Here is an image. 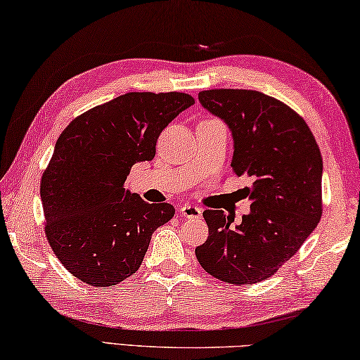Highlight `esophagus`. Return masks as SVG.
Instances as JSON below:
<instances>
[{"label":"esophagus","instance_id":"34e87169","mask_svg":"<svg viewBox=\"0 0 360 360\" xmlns=\"http://www.w3.org/2000/svg\"><path fill=\"white\" fill-rule=\"evenodd\" d=\"M180 214L185 217V219H201L202 209L198 207V205L193 204H185L184 207L180 209Z\"/></svg>","mask_w":360,"mask_h":360}]
</instances>
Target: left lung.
Wrapping results in <instances>:
<instances>
[{
    "label": "left lung",
    "mask_w": 360,
    "mask_h": 360,
    "mask_svg": "<svg viewBox=\"0 0 360 360\" xmlns=\"http://www.w3.org/2000/svg\"><path fill=\"white\" fill-rule=\"evenodd\" d=\"M199 102L233 132V172L252 176L250 214L231 226L223 210H204L207 240L196 258L228 284H255L295 255L322 217V156L295 110L247 89L199 92Z\"/></svg>",
    "instance_id": "obj_1"
}]
</instances>
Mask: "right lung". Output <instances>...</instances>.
Here are the masks:
<instances>
[{
  "mask_svg": "<svg viewBox=\"0 0 360 360\" xmlns=\"http://www.w3.org/2000/svg\"><path fill=\"white\" fill-rule=\"evenodd\" d=\"M193 103L184 92H127L63 129L39 193L47 243L75 278L110 287L140 268L151 234L175 209L148 204L124 181L135 162L155 158L159 134Z\"/></svg>",
  "mask_w": 360,
  "mask_h": 360,
  "instance_id": "obj_1",
  "label": "right lung"
}]
</instances>
